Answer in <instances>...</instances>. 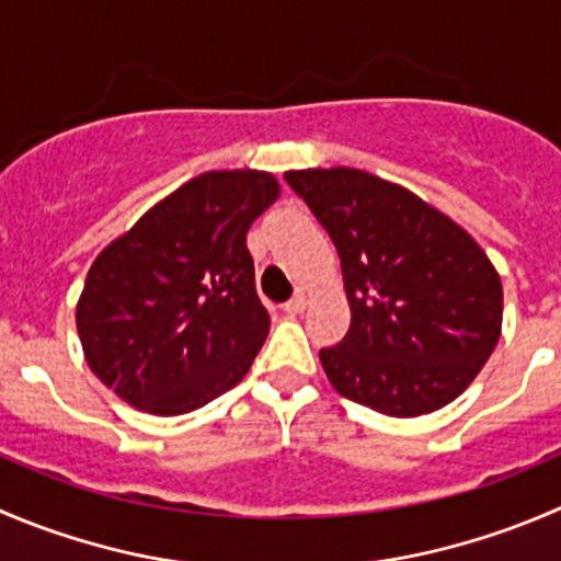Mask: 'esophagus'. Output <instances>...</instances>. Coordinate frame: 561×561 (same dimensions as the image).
I'll return each instance as SVG.
<instances>
[{
    "label": "esophagus",
    "instance_id": "obj_1",
    "mask_svg": "<svg viewBox=\"0 0 561 561\" xmlns=\"http://www.w3.org/2000/svg\"><path fill=\"white\" fill-rule=\"evenodd\" d=\"M304 309H307V293L298 290L296 296H293L290 301L285 304V312H290V314H301Z\"/></svg>",
    "mask_w": 561,
    "mask_h": 561
}]
</instances>
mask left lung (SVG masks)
<instances>
[{"mask_svg":"<svg viewBox=\"0 0 561 561\" xmlns=\"http://www.w3.org/2000/svg\"><path fill=\"white\" fill-rule=\"evenodd\" d=\"M285 178L340 254L351 329L320 351L331 386L397 419L463 394L502 336V276L485 249L431 203L364 170Z\"/></svg>","mask_w":561,"mask_h":561,"instance_id":"obj_1","label":"left lung"}]
</instances>
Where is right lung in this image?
I'll return each instance as SVG.
<instances>
[{"label":"right lung","instance_id":"1","mask_svg":"<svg viewBox=\"0 0 561 561\" xmlns=\"http://www.w3.org/2000/svg\"><path fill=\"white\" fill-rule=\"evenodd\" d=\"M279 192L263 170L203 172L92 260L76 329L119 400L181 416L241 383L271 325L247 232Z\"/></svg>","mask_w":561,"mask_h":561}]
</instances>
